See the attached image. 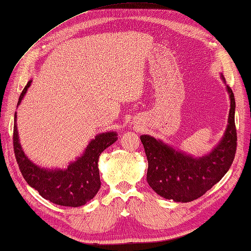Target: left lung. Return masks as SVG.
I'll return each instance as SVG.
<instances>
[{"mask_svg": "<svg viewBox=\"0 0 251 251\" xmlns=\"http://www.w3.org/2000/svg\"><path fill=\"white\" fill-rule=\"evenodd\" d=\"M221 79L226 83L222 74ZM226 87L230 99L228 125L211 152L196 157L151 135L141 136L149 162L146 180L158 196L176 202L193 201L203 196L228 172L236 154L237 130L236 101L231 88L228 85Z\"/></svg>", "mask_w": 251, "mask_h": 251, "instance_id": "1", "label": "left lung"}]
</instances>
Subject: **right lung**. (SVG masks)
Segmentation results:
<instances>
[{"instance_id":"1","label":"right lung","mask_w":251,"mask_h":251,"mask_svg":"<svg viewBox=\"0 0 251 251\" xmlns=\"http://www.w3.org/2000/svg\"><path fill=\"white\" fill-rule=\"evenodd\" d=\"M32 80H29L20 95L18 106L25 98ZM17 111L14 114L13 145L14 154L23 177L40 196L54 204L63 206H81L96 196L100 188L98 160L100 154L117 141L116 132L97 134L83 151L70 162L66 169L43 168L26 156L19 140Z\"/></svg>"}]
</instances>
